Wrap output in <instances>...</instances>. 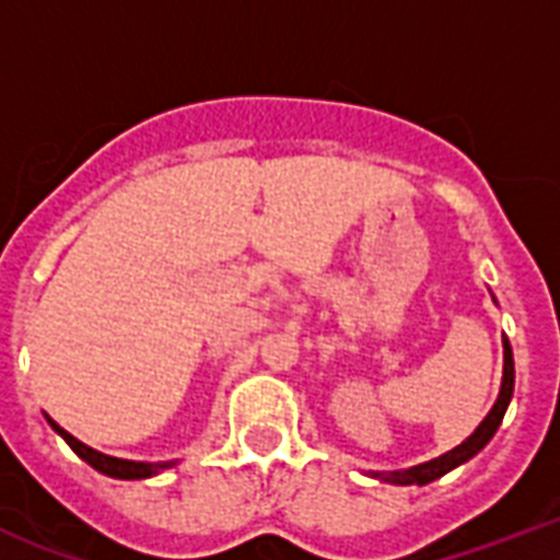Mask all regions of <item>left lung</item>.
Masks as SVG:
<instances>
[{
	"instance_id": "obj_1",
	"label": "left lung",
	"mask_w": 560,
	"mask_h": 560,
	"mask_svg": "<svg viewBox=\"0 0 560 560\" xmlns=\"http://www.w3.org/2000/svg\"><path fill=\"white\" fill-rule=\"evenodd\" d=\"M514 395V358H512V346L503 337V383H500V395H497L494 407L488 412L474 433L465 439L462 444H456L453 451L442 453V456H435L430 462H421V465H412V468L404 470H372L374 479H381V482H392V486H427V482H433V479L444 477L447 470L459 468L468 459H474L482 447H486L491 439H494L497 427L503 424V416L509 404H512Z\"/></svg>"
}]
</instances>
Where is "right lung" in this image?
Masks as SVG:
<instances>
[{
    "instance_id": "right-lung-1",
    "label": "right lung",
    "mask_w": 560,
    "mask_h": 560,
    "mask_svg": "<svg viewBox=\"0 0 560 560\" xmlns=\"http://www.w3.org/2000/svg\"><path fill=\"white\" fill-rule=\"evenodd\" d=\"M46 421L51 424V430H55L60 439H63L69 447H72L78 456H81L86 465H92V468L98 470V474H104V477H113V479H151L156 477V474H162V470L174 468L177 462H133V459H118V456H107V453L95 451V447H90V444L78 442L72 433H66L63 427L57 424V421H51V418L46 416Z\"/></svg>"
}]
</instances>
